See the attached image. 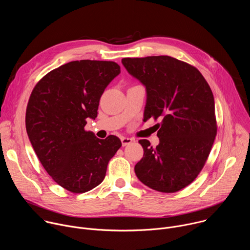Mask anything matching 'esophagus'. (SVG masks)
Here are the masks:
<instances>
[{
    "instance_id": "34e87169",
    "label": "esophagus",
    "mask_w": 250,
    "mask_h": 250,
    "mask_svg": "<svg viewBox=\"0 0 250 250\" xmlns=\"http://www.w3.org/2000/svg\"><path fill=\"white\" fill-rule=\"evenodd\" d=\"M121 141H122V145L123 146H126V145H128V144H130L132 142V139L128 138V137H122Z\"/></svg>"
}]
</instances>
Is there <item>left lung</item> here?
Returning <instances> with one entry per match:
<instances>
[{
	"mask_svg": "<svg viewBox=\"0 0 250 250\" xmlns=\"http://www.w3.org/2000/svg\"><path fill=\"white\" fill-rule=\"evenodd\" d=\"M122 62L145 86L144 120H162L156 147L139 140L144 154L135 175L154 190L177 192L196 179L214 143L212 90L196 67L169 56L124 58Z\"/></svg>",
	"mask_w": 250,
	"mask_h": 250,
	"instance_id": "left-lung-1",
	"label": "left lung"
}]
</instances>
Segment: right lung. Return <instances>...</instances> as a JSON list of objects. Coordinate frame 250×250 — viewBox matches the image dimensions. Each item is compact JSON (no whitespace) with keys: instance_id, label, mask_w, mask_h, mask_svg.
Wrapping results in <instances>:
<instances>
[{"instance_id":"add662e5","label":"right lung","mask_w":250,"mask_h":250,"mask_svg":"<svg viewBox=\"0 0 250 250\" xmlns=\"http://www.w3.org/2000/svg\"><path fill=\"white\" fill-rule=\"evenodd\" d=\"M120 72L115 62L73 61L47 73L32 90L25 116L29 140L46 172L68 191L83 193L99 186L122 146L115 135L100 139L84 129Z\"/></svg>"}]
</instances>
